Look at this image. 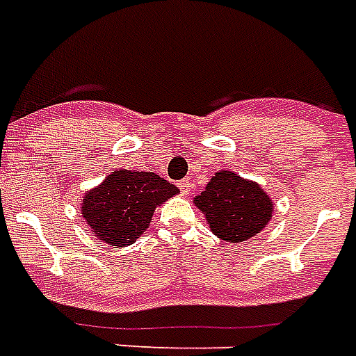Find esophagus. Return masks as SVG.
Segmentation results:
<instances>
[{"mask_svg":"<svg viewBox=\"0 0 356 356\" xmlns=\"http://www.w3.org/2000/svg\"><path fill=\"white\" fill-rule=\"evenodd\" d=\"M177 184H179V188H181V192H183L184 196H186V194H190V192L194 190V183H192L190 179H183V181H179Z\"/></svg>","mask_w":356,"mask_h":356,"instance_id":"esophagus-1","label":"esophagus"}]
</instances>
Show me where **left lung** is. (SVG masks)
<instances>
[{
    "instance_id": "1",
    "label": "left lung",
    "mask_w": 356,
    "mask_h": 356,
    "mask_svg": "<svg viewBox=\"0 0 356 356\" xmlns=\"http://www.w3.org/2000/svg\"><path fill=\"white\" fill-rule=\"evenodd\" d=\"M194 203L205 214L211 232L226 243L248 241L273 216V202L267 192L227 170L214 173Z\"/></svg>"
}]
</instances>
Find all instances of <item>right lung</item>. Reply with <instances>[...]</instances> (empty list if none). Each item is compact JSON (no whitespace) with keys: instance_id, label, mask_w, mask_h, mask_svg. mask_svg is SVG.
<instances>
[{"instance_id":"1","label":"right lung","mask_w":356,"mask_h":356,"mask_svg":"<svg viewBox=\"0 0 356 356\" xmlns=\"http://www.w3.org/2000/svg\"><path fill=\"white\" fill-rule=\"evenodd\" d=\"M175 194L177 186L156 173L115 170L83 196L81 216L100 243L123 248L147 229L154 209Z\"/></svg>"}]
</instances>
